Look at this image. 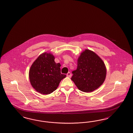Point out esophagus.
Returning a JSON list of instances; mask_svg holds the SVG:
<instances>
[{"instance_id":"1","label":"esophagus","mask_w":133,"mask_h":133,"mask_svg":"<svg viewBox=\"0 0 133 133\" xmlns=\"http://www.w3.org/2000/svg\"><path fill=\"white\" fill-rule=\"evenodd\" d=\"M66 76H67L68 77H70V76H71V73H70V72H69L67 73Z\"/></svg>"}]
</instances>
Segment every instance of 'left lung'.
I'll list each match as a JSON object with an SVG mask.
<instances>
[{"instance_id":"left-lung-1","label":"left lung","mask_w":133,"mask_h":133,"mask_svg":"<svg viewBox=\"0 0 133 133\" xmlns=\"http://www.w3.org/2000/svg\"><path fill=\"white\" fill-rule=\"evenodd\" d=\"M72 73L71 79L78 89L85 92H90L103 84L107 69L103 60L97 54L86 49L78 57L77 69Z\"/></svg>"}]
</instances>
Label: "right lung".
I'll return each mask as SVG.
<instances>
[{
	"label": "right lung",
	"instance_id": "add662e5",
	"mask_svg": "<svg viewBox=\"0 0 133 133\" xmlns=\"http://www.w3.org/2000/svg\"><path fill=\"white\" fill-rule=\"evenodd\" d=\"M50 52H43L31 65L29 78L31 86L43 94H50L56 90L60 82L66 75L61 73V64L54 61Z\"/></svg>",
	"mask_w": 133,
	"mask_h": 133
}]
</instances>
